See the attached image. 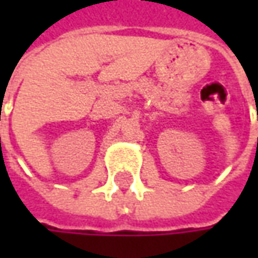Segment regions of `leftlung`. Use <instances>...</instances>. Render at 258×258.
<instances>
[{
    "mask_svg": "<svg viewBox=\"0 0 258 258\" xmlns=\"http://www.w3.org/2000/svg\"><path fill=\"white\" fill-rule=\"evenodd\" d=\"M257 113H258V109H257ZM257 119H258V117H257Z\"/></svg>",
    "mask_w": 258,
    "mask_h": 258,
    "instance_id": "8db88e82",
    "label": "left lung"
}]
</instances>
